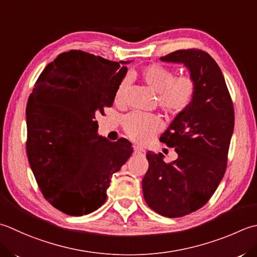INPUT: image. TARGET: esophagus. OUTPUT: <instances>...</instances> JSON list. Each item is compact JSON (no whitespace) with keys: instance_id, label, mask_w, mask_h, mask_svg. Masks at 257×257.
<instances>
[{"instance_id":"34e87169","label":"esophagus","mask_w":257,"mask_h":257,"mask_svg":"<svg viewBox=\"0 0 257 257\" xmlns=\"http://www.w3.org/2000/svg\"><path fill=\"white\" fill-rule=\"evenodd\" d=\"M134 153L136 155H145L146 150L142 147H138V146H134Z\"/></svg>"}]
</instances>
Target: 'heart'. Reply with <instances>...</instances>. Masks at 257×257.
<instances>
[{
    "label": "heart",
    "mask_w": 257,
    "mask_h": 257,
    "mask_svg": "<svg viewBox=\"0 0 257 257\" xmlns=\"http://www.w3.org/2000/svg\"><path fill=\"white\" fill-rule=\"evenodd\" d=\"M146 85L157 93V101L164 111L177 114L188 107L195 95L196 84L190 75H178L159 64H152L142 71ZM125 85V79L119 84L115 100H120ZM124 130L128 137L136 143L145 144L153 138L163 127L162 120L155 114L133 112L124 118Z\"/></svg>",
    "instance_id": "obj_1"
}]
</instances>
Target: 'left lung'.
Segmentation results:
<instances>
[{
    "label": "left lung",
    "mask_w": 257,
    "mask_h": 257,
    "mask_svg": "<svg viewBox=\"0 0 257 257\" xmlns=\"http://www.w3.org/2000/svg\"><path fill=\"white\" fill-rule=\"evenodd\" d=\"M160 61L184 64L196 84L192 102L179 112L160 142L175 148L170 164L163 154L147 153L143 179L146 203L156 213L182 217L208 202L225 174L234 130V108L222 70L208 53L178 50Z\"/></svg>",
    "instance_id": "obj_1"
}]
</instances>
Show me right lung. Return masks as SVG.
I'll return each instance as SVG.
<instances>
[{
	"mask_svg": "<svg viewBox=\"0 0 257 257\" xmlns=\"http://www.w3.org/2000/svg\"><path fill=\"white\" fill-rule=\"evenodd\" d=\"M130 62L63 52L44 68L30 94L29 163L44 198L65 214L98 209L112 175L133 154L127 139L111 143L98 136L95 120L112 105Z\"/></svg>",
	"mask_w": 257,
	"mask_h": 257,
	"instance_id": "obj_1",
	"label": "right lung"
}]
</instances>
